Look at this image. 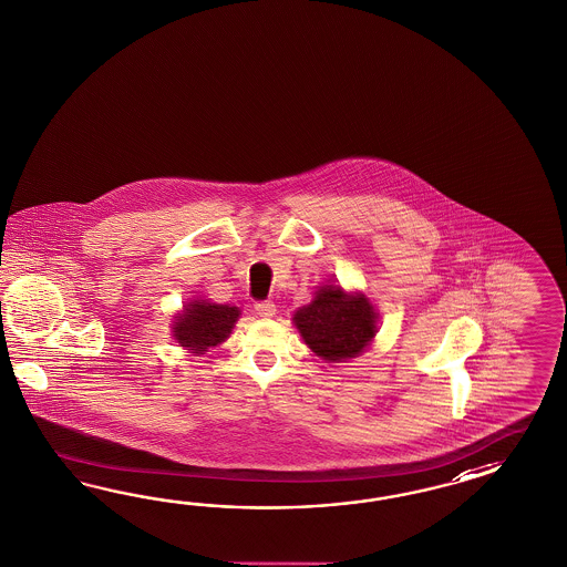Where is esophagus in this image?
<instances>
[{"mask_svg":"<svg viewBox=\"0 0 567 567\" xmlns=\"http://www.w3.org/2000/svg\"><path fill=\"white\" fill-rule=\"evenodd\" d=\"M255 310H257V315L260 317H276V305H274V300H260L255 305Z\"/></svg>","mask_w":567,"mask_h":567,"instance_id":"34e87169","label":"esophagus"}]
</instances>
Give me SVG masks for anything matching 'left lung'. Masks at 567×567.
<instances>
[{"mask_svg": "<svg viewBox=\"0 0 567 567\" xmlns=\"http://www.w3.org/2000/svg\"><path fill=\"white\" fill-rule=\"evenodd\" d=\"M296 327L317 357L346 360L360 354L377 333V312L364 296L324 286L293 315Z\"/></svg>", "mask_w": 567, "mask_h": 567, "instance_id": "obj_1", "label": "left lung"}]
</instances>
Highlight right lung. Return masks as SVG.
Here are the masks:
<instances>
[{"instance_id": "right-lung-1", "label": "right lung", "mask_w": 567, "mask_h": 567, "mask_svg": "<svg viewBox=\"0 0 567 567\" xmlns=\"http://www.w3.org/2000/svg\"><path fill=\"white\" fill-rule=\"evenodd\" d=\"M240 310L227 305L210 302H190L176 319L174 336L182 348L205 352L210 346L226 340L236 323Z\"/></svg>"}]
</instances>
